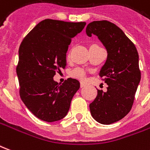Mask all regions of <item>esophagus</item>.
Here are the masks:
<instances>
[{"label":"esophagus","mask_w":150,"mask_h":150,"mask_svg":"<svg viewBox=\"0 0 150 150\" xmlns=\"http://www.w3.org/2000/svg\"><path fill=\"white\" fill-rule=\"evenodd\" d=\"M85 86H87V83H83V82H81V83H80V87H81V88H84Z\"/></svg>","instance_id":"1"}]
</instances>
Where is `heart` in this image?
I'll list each match as a JSON object with an SVG mask.
<instances>
[{"label":"heart","mask_w":150,"mask_h":150,"mask_svg":"<svg viewBox=\"0 0 150 150\" xmlns=\"http://www.w3.org/2000/svg\"><path fill=\"white\" fill-rule=\"evenodd\" d=\"M73 75L79 79L84 78V73H83V71L82 70H80V69H76V70H75L74 72H73Z\"/></svg>","instance_id":"b5f03b06"}]
</instances>
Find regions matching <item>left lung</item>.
<instances>
[{"label":"left lung","instance_id":"left-lung-1","mask_svg":"<svg viewBox=\"0 0 150 150\" xmlns=\"http://www.w3.org/2000/svg\"><path fill=\"white\" fill-rule=\"evenodd\" d=\"M86 34L96 35L107 50L106 62L99 73L108 84L107 91L97 90L89 107L97 122L110 125L124 118L132 108L141 81L138 53L122 30L110 21H92Z\"/></svg>","mask_w":150,"mask_h":150}]
</instances>
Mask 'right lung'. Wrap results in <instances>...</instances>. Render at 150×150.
Returning a JSON list of instances; mask_svg holds the SVG:
<instances>
[{
	"instance_id": "obj_1",
	"label": "right lung",
	"mask_w": 150,
	"mask_h": 150,
	"mask_svg": "<svg viewBox=\"0 0 150 150\" xmlns=\"http://www.w3.org/2000/svg\"><path fill=\"white\" fill-rule=\"evenodd\" d=\"M86 22L43 20L21 42L17 75L20 96L38 119L54 122L68 112L74 95L80 87L69 78L61 85L54 80L55 72L67 66V52L72 38L79 34Z\"/></svg>"
}]
</instances>
